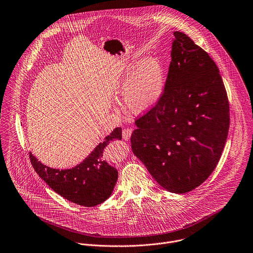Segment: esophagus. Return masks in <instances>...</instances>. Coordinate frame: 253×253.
I'll list each match as a JSON object with an SVG mask.
<instances>
[{"label": "esophagus", "instance_id": "obj_1", "mask_svg": "<svg viewBox=\"0 0 253 253\" xmlns=\"http://www.w3.org/2000/svg\"><path fill=\"white\" fill-rule=\"evenodd\" d=\"M131 134H132V129H123L122 131V137L124 140H129L130 137H131Z\"/></svg>", "mask_w": 253, "mask_h": 253}]
</instances>
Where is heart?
I'll list each match as a JSON object with an SVG mask.
<instances>
[{
    "label": "heart",
    "mask_w": 253,
    "mask_h": 253,
    "mask_svg": "<svg viewBox=\"0 0 253 253\" xmlns=\"http://www.w3.org/2000/svg\"><path fill=\"white\" fill-rule=\"evenodd\" d=\"M166 85L162 62L146 57L130 64L115 84V92L123 95L126 108L133 114L151 110L161 99Z\"/></svg>",
    "instance_id": "obj_1"
}]
</instances>
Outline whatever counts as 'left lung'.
I'll return each mask as SVG.
<instances>
[{
  "label": "left lung",
  "mask_w": 253,
  "mask_h": 253,
  "mask_svg": "<svg viewBox=\"0 0 253 253\" xmlns=\"http://www.w3.org/2000/svg\"><path fill=\"white\" fill-rule=\"evenodd\" d=\"M173 35L163 95L136 120L131 148L163 188L183 194L217 167L228 137L230 105L208 53L185 33Z\"/></svg>",
  "instance_id": "8db88e82"
}]
</instances>
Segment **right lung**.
Here are the masks:
<instances>
[{
	"mask_svg": "<svg viewBox=\"0 0 253 253\" xmlns=\"http://www.w3.org/2000/svg\"><path fill=\"white\" fill-rule=\"evenodd\" d=\"M122 139V129L115 128L80 165L70 169H55L41 164L31 153L29 160L36 173L56 193L84 206L94 207L112 193L118 171L103 161V150L113 140Z\"/></svg>",
	"mask_w": 253,
	"mask_h": 253,
	"instance_id": "right-lung-1",
	"label": "right lung"
}]
</instances>
